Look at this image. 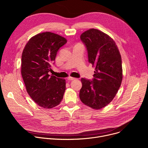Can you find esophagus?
Returning <instances> with one entry per match:
<instances>
[{
    "mask_svg": "<svg viewBox=\"0 0 148 148\" xmlns=\"http://www.w3.org/2000/svg\"><path fill=\"white\" fill-rule=\"evenodd\" d=\"M77 79L76 78L71 77H69L67 78V79H69V80H70V81H73V80H75V79Z\"/></svg>",
    "mask_w": 148,
    "mask_h": 148,
    "instance_id": "1",
    "label": "esophagus"
}]
</instances>
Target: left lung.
Segmentation results:
<instances>
[{"label":"left lung","mask_w":148,"mask_h":148,"mask_svg":"<svg viewBox=\"0 0 148 148\" xmlns=\"http://www.w3.org/2000/svg\"><path fill=\"white\" fill-rule=\"evenodd\" d=\"M80 38L87 48L88 61L95 71L92 81L81 79L79 98L84 104L99 110L112 101L121 86V56L114 40L98 29L86 31Z\"/></svg>","instance_id":"8db88e82"}]
</instances>
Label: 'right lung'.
Wrapping results in <instances>:
<instances>
[{"instance_id": "obj_1", "label": "right lung", "mask_w": 148, "mask_h": 148, "mask_svg": "<svg viewBox=\"0 0 148 148\" xmlns=\"http://www.w3.org/2000/svg\"><path fill=\"white\" fill-rule=\"evenodd\" d=\"M67 41L51 32L39 33L29 40L22 53L21 73L27 92L38 105L46 109L58 105L66 90V80L49 72L58 50Z\"/></svg>"}]
</instances>
